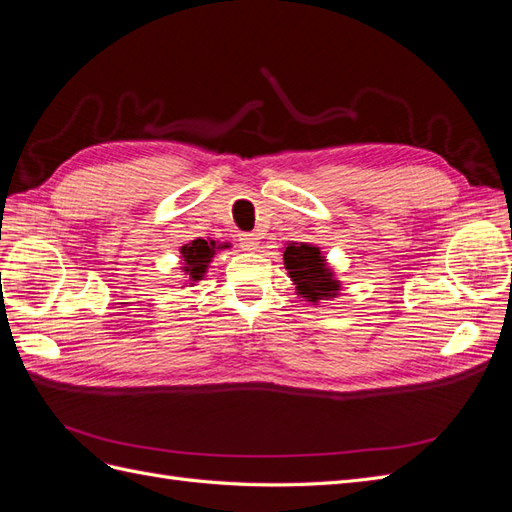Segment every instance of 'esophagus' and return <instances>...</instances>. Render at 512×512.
<instances>
[{
	"instance_id": "1",
	"label": "esophagus",
	"mask_w": 512,
	"mask_h": 512,
	"mask_svg": "<svg viewBox=\"0 0 512 512\" xmlns=\"http://www.w3.org/2000/svg\"><path fill=\"white\" fill-rule=\"evenodd\" d=\"M239 241H241V247H243L245 252L258 250V237L254 235V232H243V235L239 237Z\"/></svg>"
}]
</instances>
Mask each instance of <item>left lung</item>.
Masks as SVG:
<instances>
[{
	"instance_id": "8db88e82",
	"label": "left lung",
	"mask_w": 512,
	"mask_h": 512,
	"mask_svg": "<svg viewBox=\"0 0 512 512\" xmlns=\"http://www.w3.org/2000/svg\"><path fill=\"white\" fill-rule=\"evenodd\" d=\"M284 265L292 282L297 284L299 294H303L307 301L316 303L322 299H333L337 294L339 282L327 269V262H324L318 247L307 243H288L284 250Z\"/></svg>"
}]
</instances>
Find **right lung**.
Returning <instances> with one entry per match:
<instances>
[{
  "instance_id": "1",
  "label": "right lung",
  "mask_w": 512,
  "mask_h": 512,
  "mask_svg": "<svg viewBox=\"0 0 512 512\" xmlns=\"http://www.w3.org/2000/svg\"><path fill=\"white\" fill-rule=\"evenodd\" d=\"M226 247V245H224ZM220 247L215 245V241H205V239H194L192 243L181 247V258H183V271L185 275H190V280L196 282L205 275L209 262L213 254L218 252Z\"/></svg>"
}]
</instances>
